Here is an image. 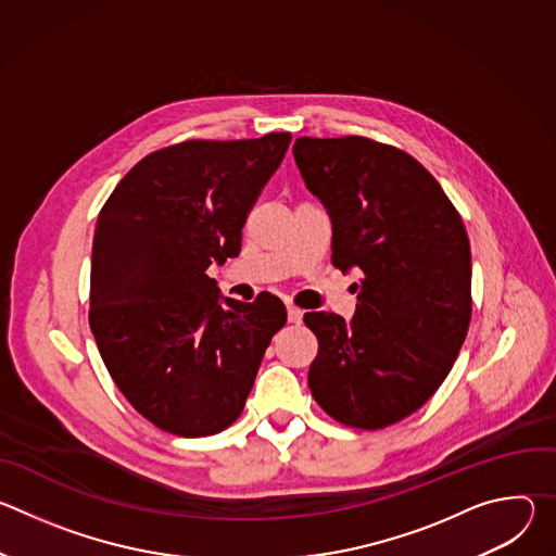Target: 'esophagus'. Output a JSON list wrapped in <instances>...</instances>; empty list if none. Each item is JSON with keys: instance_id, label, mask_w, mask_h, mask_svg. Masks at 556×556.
Returning a JSON list of instances; mask_svg holds the SVG:
<instances>
[{"instance_id": "34e87169", "label": "esophagus", "mask_w": 556, "mask_h": 556, "mask_svg": "<svg viewBox=\"0 0 556 556\" xmlns=\"http://www.w3.org/2000/svg\"><path fill=\"white\" fill-rule=\"evenodd\" d=\"M288 324H301L303 319V309H299L296 305H288Z\"/></svg>"}]
</instances>
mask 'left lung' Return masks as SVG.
I'll list each match as a JSON object with an SVG mask.
<instances>
[{"label":"left lung","instance_id":"8db88e82","mask_svg":"<svg viewBox=\"0 0 556 556\" xmlns=\"http://www.w3.org/2000/svg\"><path fill=\"white\" fill-rule=\"evenodd\" d=\"M294 163L332 219V264L363 273L356 312H307L319 339L307 384L354 429L418 412L448 376L470 324V247L438 180L403 149L363 136L296 138Z\"/></svg>","mask_w":556,"mask_h":556}]
</instances>
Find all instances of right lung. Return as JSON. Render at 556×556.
Wrapping results in <instances>:
<instances>
[{
  "mask_svg": "<svg viewBox=\"0 0 556 556\" xmlns=\"http://www.w3.org/2000/svg\"><path fill=\"white\" fill-rule=\"evenodd\" d=\"M290 138L157 149L99 213L90 328L129 405L167 433L204 438L240 418L264 352L286 326L277 296H222L206 268L240 253L247 217Z\"/></svg>",
  "mask_w": 556,
  "mask_h": 556,
  "instance_id": "add662e5",
  "label": "right lung"
}]
</instances>
